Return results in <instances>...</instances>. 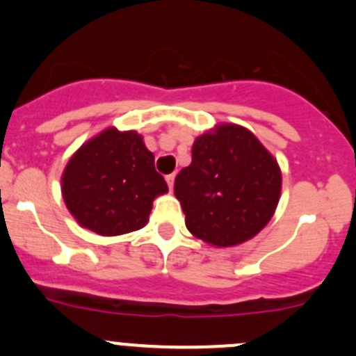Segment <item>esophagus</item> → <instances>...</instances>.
Returning <instances> with one entry per match:
<instances>
[{
	"instance_id": "1",
	"label": "esophagus",
	"mask_w": 356,
	"mask_h": 356,
	"mask_svg": "<svg viewBox=\"0 0 356 356\" xmlns=\"http://www.w3.org/2000/svg\"><path fill=\"white\" fill-rule=\"evenodd\" d=\"M166 183H168V186H170V190H173V185H175V173L168 175V177H166Z\"/></svg>"
}]
</instances>
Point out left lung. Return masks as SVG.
<instances>
[{"instance_id": "8db88e82", "label": "left lung", "mask_w": 356, "mask_h": 356, "mask_svg": "<svg viewBox=\"0 0 356 356\" xmlns=\"http://www.w3.org/2000/svg\"><path fill=\"white\" fill-rule=\"evenodd\" d=\"M281 181L280 164L250 130L219 123L195 138L175 195L193 236L218 248L236 247L270 221Z\"/></svg>"}]
</instances>
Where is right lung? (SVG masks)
<instances>
[{"label":"right lung","instance_id":"1","mask_svg":"<svg viewBox=\"0 0 356 356\" xmlns=\"http://www.w3.org/2000/svg\"><path fill=\"white\" fill-rule=\"evenodd\" d=\"M166 192L142 135L115 127L87 140L61 175V195L70 214L101 236L144 228L154 199Z\"/></svg>","mask_w":356,"mask_h":356}]
</instances>
